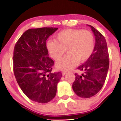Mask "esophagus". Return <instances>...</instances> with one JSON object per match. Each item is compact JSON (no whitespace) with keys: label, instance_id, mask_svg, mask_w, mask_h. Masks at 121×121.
<instances>
[{"label":"esophagus","instance_id":"obj_1","mask_svg":"<svg viewBox=\"0 0 121 121\" xmlns=\"http://www.w3.org/2000/svg\"><path fill=\"white\" fill-rule=\"evenodd\" d=\"M66 73H67V72H66V71H62V74L63 75V76H64V75L66 74Z\"/></svg>","mask_w":121,"mask_h":121}]
</instances>
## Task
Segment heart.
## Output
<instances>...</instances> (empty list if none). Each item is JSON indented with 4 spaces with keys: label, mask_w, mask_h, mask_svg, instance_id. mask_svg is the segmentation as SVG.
<instances>
[{
    "label": "heart",
    "mask_w": 121,
    "mask_h": 121,
    "mask_svg": "<svg viewBox=\"0 0 121 121\" xmlns=\"http://www.w3.org/2000/svg\"><path fill=\"white\" fill-rule=\"evenodd\" d=\"M95 40L93 35L87 30L67 29L56 35L55 40H49L46 44L50 56L59 60L64 54L68 53L56 64L61 70H69L76 66L78 61L84 62L93 53Z\"/></svg>",
    "instance_id": "1"
}]
</instances>
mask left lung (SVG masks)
Here are the masks:
<instances>
[{
  "mask_svg": "<svg viewBox=\"0 0 121 121\" xmlns=\"http://www.w3.org/2000/svg\"><path fill=\"white\" fill-rule=\"evenodd\" d=\"M95 36V47L91 56L78 69L84 73L75 74L72 85L73 91L82 98L94 96L101 89L106 80L109 66V56L105 38L96 29L90 25Z\"/></svg>",
  "mask_w": 121,
  "mask_h": 121,
  "instance_id": "8db88e82",
  "label": "left lung"
}]
</instances>
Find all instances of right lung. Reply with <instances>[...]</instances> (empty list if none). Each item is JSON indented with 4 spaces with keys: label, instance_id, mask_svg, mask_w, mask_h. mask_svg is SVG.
Instances as JSON below:
<instances>
[{
    "label": "right lung",
    "instance_id": "right-lung-1",
    "mask_svg": "<svg viewBox=\"0 0 121 121\" xmlns=\"http://www.w3.org/2000/svg\"><path fill=\"white\" fill-rule=\"evenodd\" d=\"M58 30L29 29L21 36L13 50V72L18 85L28 98L45 104L55 97L61 72L52 73L54 61L48 56L46 40Z\"/></svg>",
    "mask_w": 121,
    "mask_h": 121
}]
</instances>
